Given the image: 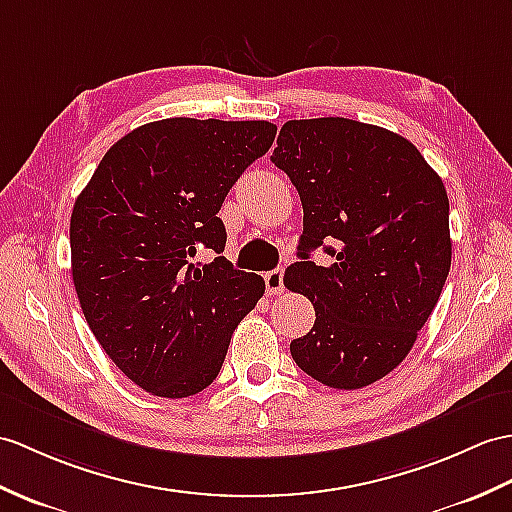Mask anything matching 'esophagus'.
I'll return each instance as SVG.
<instances>
[{"label": "esophagus", "mask_w": 512, "mask_h": 512, "mask_svg": "<svg viewBox=\"0 0 512 512\" xmlns=\"http://www.w3.org/2000/svg\"><path fill=\"white\" fill-rule=\"evenodd\" d=\"M266 294L268 296H279L283 292V268L266 272Z\"/></svg>", "instance_id": "1"}]
</instances>
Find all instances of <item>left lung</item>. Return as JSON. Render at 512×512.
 Returning a JSON list of instances; mask_svg holds the SVG:
<instances>
[{"mask_svg": "<svg viewBox=\"0 0 512 512\" xmlns=\"http://www.w3.org/2000/svg\"><path fill=\"white\" fill-rule=\"evenodd\" d=\"M270 161L303 205L285 285L316 310L294 362L338 390L386 377L410 353L451 266L445 185L412 141L347 117L285 122ZM323 245L327 267L309 261Z\"/></svg>", "mask_w": 512, "mask_h": 512, "instance_id": "8db88e82", "label": "left lung"}]
</instances>
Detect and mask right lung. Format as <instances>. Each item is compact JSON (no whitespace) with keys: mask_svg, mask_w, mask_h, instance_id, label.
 I'll return each mask as SVG.
<instances>
[{"mask_svg":"<svg viewBox=\"0 0 512 512\" xmlns=\"http://www.w3.org/2000/svg\"><path fill=\"white\" fill-rule=\"evenodd\" d=\"M275 135L264 120L150 122L111 146L76 198L69 244L82 314L115 366L150 395L205 390L237 323L264 296V279L220 255L218 211ZM200 250L219 257L202 265Z\"/></svg>","mask_w":512,"mask_h":512,"instance_id":"1","label":"right lung"}]
</instances>
